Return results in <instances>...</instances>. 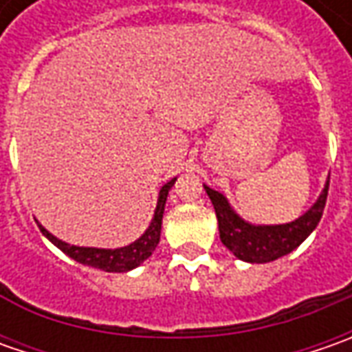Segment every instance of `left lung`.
Returning a JSON list of instances; mask_svg holds the SVG:
<instances>
[{"label":"left lung","instance_id":"left-lung-1","mask_svg":"<svg viewBox=\"0 0 352 352\" xmlns=\"http://www.w3.org/2000/svg\"><path fill=\"white\" fill-rule=\"evenodd\" d=\"M204 188H206L211 204H213L215 215H217L221 243L235 254L239 261L250 264H264L290 254L292 250L298 249L305 239L314 233V229L318 227L319 219L323 215L325 201H327L329 178L316 199V204L305 211L304 215H300L290 223L280 225H254L250 221H245L233 210V206L229 204V199L221 192L213 190L206 184H204Z\"/></svg>","mask_w":352,"mask_h":352}]
</instances>
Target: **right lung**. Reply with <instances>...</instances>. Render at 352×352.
<instances>
[{"label": "right lung", "mask_w": 352, "mask_h": 352, "mask_svg": "<svg viewBox=\"0 0 352 352\" xmlns=\"http://www.w3.org/2000/svg\"><path fill=\"white\" fill-rule=\"evenodd\" d=\"M174 182H176V178H172L170 182H166L160 188L155 215H153L151 223L146 227V231L127 247H119V249L78 247V245H68V243L60 241L58 236H54L50 231H47L43 225H38V229L54 247H58L64 254L74 258L76 263L86 264V266H91V268H100V270H105V272H129V270L141 266L155 252L156 245L160 241L162 213H164V206H166V197H168L170 188L174 186Z\"/></svg>", "instance_id": "obj_1"}]
</instances>
